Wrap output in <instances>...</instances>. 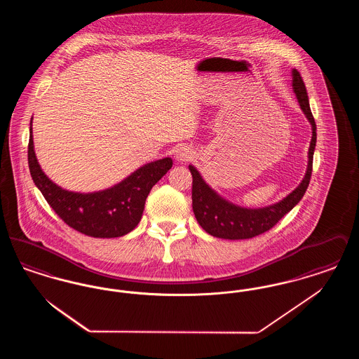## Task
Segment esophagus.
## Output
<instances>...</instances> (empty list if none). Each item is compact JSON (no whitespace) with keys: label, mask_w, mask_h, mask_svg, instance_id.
<instances>
[{"label":"esophagus","mask_w":359,"mask_h":359,"mask_svg":"<svg viewBox=\"0 0 359 359\" xmlns=\"http://www.w3.org/2000/svg\"><path fill=\"white\" fill-rule=\"evenodd\" d=\"M191 157H192V152L187 149V148H179L177 151H176V154H175V158L177 160V161H180V163H184V161H188V160H191Z\"/></svg>","instance_id":"esophagus-1"}]
</instances>
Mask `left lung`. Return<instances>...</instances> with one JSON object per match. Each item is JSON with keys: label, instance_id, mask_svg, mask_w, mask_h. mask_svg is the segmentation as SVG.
<instances>
[{"label": "left lung", "instance_id": "8db88e82", "mask_svg": "<svg viewBox=\"0 0 359 359\" xmlns=\"http://www.w3.org/2000/svg\"><path fill=\"white\" fill-rule=\"evenodd\" d=\"M292 76L293 91L296 93L302 110L312 125V140L308 151L307 173L303 182L281 202L269 207L252 210L238 207L222 199L215 191H212L205 184L196 168L189 165L188 168L192 175V210L198 223L210 236L223 239H249L257 237L271 230L304 196L312 175L313 151L316 145V123L309 107L307 88L300 72L297 69H293Z\"/></svg>", "mask_w": 359, "mask_h": 359}]
</instances>
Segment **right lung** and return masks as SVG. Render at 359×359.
<instances>
[{"instance_id": "right-lung-1", "label": "right lung", "mask_w": 359, "mask_h": 359, "mask_svg": "<svg viewBox=\"0 0 359 359\" xmlns=\"http://www.w3.org/2000/svg\"><path fill=\"white\" fill-rule=\"evenodd\" d=\"M29 130L28 164L36 187L63 222L88 237L116 238L130 233L142 217L149 191L171 170L172 158L165 157L138 168L114 187L93 194L71 192L41 171L34 156L32 128Z\"/></svg>"}]
</instances>
